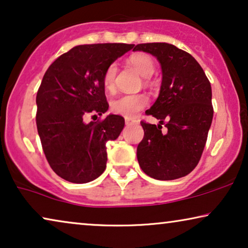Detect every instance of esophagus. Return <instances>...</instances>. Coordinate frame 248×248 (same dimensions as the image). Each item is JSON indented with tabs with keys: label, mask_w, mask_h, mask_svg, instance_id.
I'll use <instances>...</instances> for the list:
<instances>
[{
	"label": "esophagus",
	"mask_w": 248,
	"mask_h": 248,
	"mask_svg": "<svg viewBox=\"0 0 248 248\" xmlns=\"http://www.w3.org/2000/svg\"><path fill=\"white\" fill-rule=\"evenodd\" d=\"M137 123V121L134 120V118H128V117H125V124L126 125H133Z\"/></svg>",
	"instance_id": "34e87169"
}]
</instances>
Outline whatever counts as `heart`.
Instances as JSON below:
<instances>
[{
    "instance_id": "1",
    "label": "heart",
    "mask_w": 248,
    "mask_h": 248,
    "mask_svg": "<svg viewBox=\"0 0 248 248\" xmlns=\"http://www.w3.org/2000/svg\"><path fill=\"white\" fill-rule=\"evenodd\" d=\"M131 65L141 74L142 77L149 78L155 72V62L147 54H134L130 57ZM117 74V65L115 63L109 64L105 70L103 76V84L107 91H114L115 79ZM148 104V97L144 93L123 94L115 98L110 103V109L113 113L122 115L124 117L132 118Z\"/></svg>"
}]
</instances>
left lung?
I'll return each mask as SVG.
<instances>
[{"instance_id":"1","label":"left lung","mask_w":248,"mask_h":248,"mask_svg":"<svg viewBox=\"0 0 248 248\" xmlns=\"http://www.w3.org/2000/svg\"><path fill=\"white\" fill-rule=\"evenodd\" d=\"M157 57L162 70L158 99L148 115L165 123L162 127L141 121L144 137L137 155L142 170L159 181H171L189 174L201 159L213 117L211 84L191 54L167 43L139 44Z\"/></svg>"}]
</instances>
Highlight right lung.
Segmentation results:
<instances>
[{
	"instance_id": "obj_1",
	"label": "right lung",
	"mask_w": 248,
	"mask_h": 248,
	"mask_svg": "<svg viewBox=\"0 0 248 248\" xmlns=\"http://www.w3.org/2000/svg\"><path fill=\"white\" fill-rule=\"evenodd\" d=\"M133 46H76L57 57L44 74L36 97L37 131L50 168L67 182H91L106 168V142L118 138L124 118L109 115L89 124L83 121L88 114L107 111L104 72Z\"/></svg>"
}]
</instances>
